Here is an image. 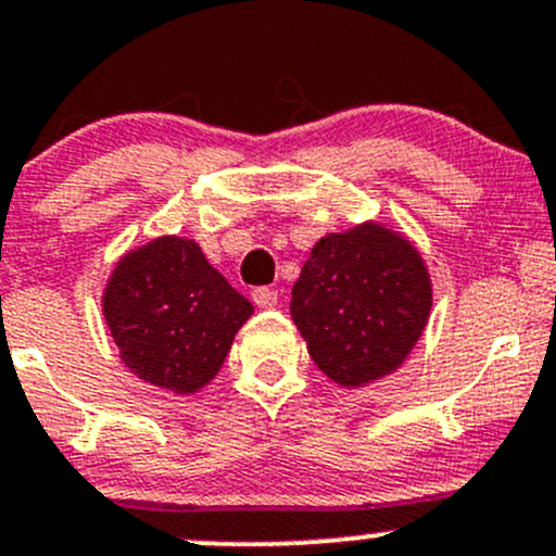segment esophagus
Listing matches in <instances>:
<instances>
[{"instance_id":"34e87169","label":"esophagus","mask_w":556,"mask_h":556,"mask_svg":"<svg viewBox=\"0 0 556 556\" xmlns=\"http://www.w3.org/2000/svg\"><path fill=\"white\" fill-rule=\"evenodd\" d=\"M253 301H255V306H261V308H274L279 303V295H277V290H271V288H255Z\"/></svg>"}]
</instances>
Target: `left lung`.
Segmentation results:
<instances>
[{"label": "left lung", "instance_id": "left-lung-1", "mask_svg": "<svg viewBox=\"0 0 556 556\" xmlns=\"http://www.w3.org/2000/svg\"><path fill=\"white\" fill-rule=\"evenodd\" d=\"M431 279L400 233L362 224L314 244L290 314L319 370L356 389L405 362L429 323Z\"/></svg>", "mask_w": 556, "mask_h": 556}]
</instances>
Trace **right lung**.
I'll list each match as a JSON object with an SVG mask.
<instances>
[{
	"mask_svg": "<svg viewBox=\"0 0 556 556\" xmlns=\"http://www.w3.org/2000/svg\"><path fill=\"white\" fill-rule=\"evenodd\" d=\"M253 314L194 239L160 237L116 263L103 317L122 362L146 383L194 394L218 376Z\"/></svg>",
	"mask_w": 556,
	"mask_h": 556,
	"instance_id": "1",
	"label": "right lung"
}]
</instances>
